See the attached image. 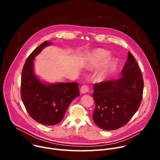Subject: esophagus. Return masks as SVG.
<instances>
[{
    "label": "esophagus",
    "mask_w": 160,
    "mask_h": 160,
    "mask_svg": "<svg viewBox=\"0 0 160 160\" xmlns=\"http://www.w3.org/2000/svg\"><path fill=\"white\" fill-rule=\"evenodd\" d=\"M88 90H89V87L86 85L82 86V87L80 88V92L82 94H85L88 92Z\"/></svg>",
    "instance_id": "obj_1"
}]
</instances>
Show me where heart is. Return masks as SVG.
<instances>
[{
	"instance_id": "b5f03b06",
	"label": "heart",
	"mask_w": 160,
	"mask_h": 160,
	"mask_svg": "<svg viewBox=\"0 0 160 160\" xmlns=\"http://www.w3.org/2000/svg\"><path fill=\"white\" fill-rule=\"evenodd\" d=\"M109 55L108 51L106 50L101 49L94 50L89 54L85 65L88 67H98L104 62ZM114 66H115L114 59H109L105 62L97 73L96 80L98 82L105 80L109 76Z\"/></svg>"
}]
</instances>
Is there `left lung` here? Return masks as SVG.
<instances>
[{"instance_id":"8db88e82","label":"left lung","mask_w":160,"mask_h":160,"mask_svg":"<svg viewBox=\"0 0 160 160\" xmlns=\"http://www.w3.org/2000/svg\"><path fill=\"white\" fill-rule=\"evenodd\" d=\"M121 75L117 80L94 85L96 107L92 118L98 127L105 130H117L127 124L138 110L142 99V73L130 52Z\"/></svg>"}]
</instances>
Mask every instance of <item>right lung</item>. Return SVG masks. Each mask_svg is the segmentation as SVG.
<instances>
[{"label":"right lung","instance_id":"right-lung-1","mask_svg":"<svg viewBox=\"0 0 160 160\" xmlns=\"http://www.w3.org/2000/svg\"><path fill=\"white\" fill-rule=\"evenodd\" d=\"M51 42L45 41L28 57L22 68L21 96L29 115L45 125H54L64 118L71 102L79 96L77 82L45 83L34 74L33 60Z\"/></svg>","mask_w":160,"mask_h":160}]
</instances>
